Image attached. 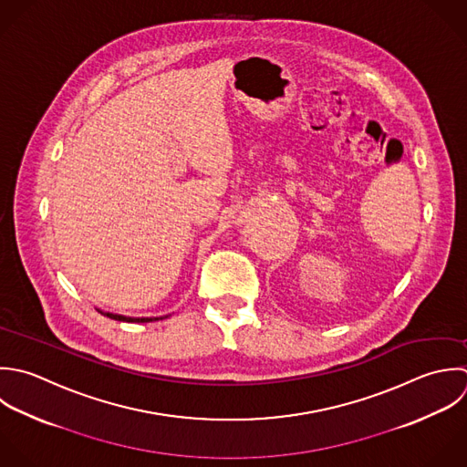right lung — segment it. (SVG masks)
<instances>
[{"label":"right lung","mask_w":467,"mask_h":467,"mask_svg":"<svg viewBox=\"0 0 467 467\" xmlns=\"http://www.w3.org/2000/svg\"><path fill=\"white\" fill-rule=\"evenodd\" d=\"M103 317L107 318H112V320H118V322H136V324H147V322H154V320H161V318H167L169 315L165 317H141V318H136V317H123V315H116V313H107V311H101L98 309Z\"/></svg>","instance_id":"1"}]
</instances>
